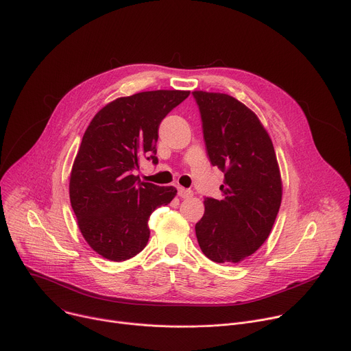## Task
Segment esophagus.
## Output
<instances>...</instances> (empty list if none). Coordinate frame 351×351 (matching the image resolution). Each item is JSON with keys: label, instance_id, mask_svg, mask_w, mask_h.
Here are the masks:
<instances>
[{"label": "esophagus", "instance_id": "obj_1", "mask_svg": "<svg viewBox=\"0 0 351 351\" xmlns=\"http://www.w3.org/2000/svg\"><path fill=\"white\" fill-rule=\"evenodd\" d=\"M178 195L180 198H190L193 195V191L189 190V189H184V187H179L178 189Z\"/></svg>", "mask_w": 351, "mask_h": 351}]
</instances>
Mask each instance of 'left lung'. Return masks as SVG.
I'll list each match as a JSON object with an SVG mask.
<instances>
[{
    "mask_svg": "<svg viewBox=\"0 0 351 351\" xmlns=\"http://www.w3.org/2000/svg\"><path fill=\"white\" fill-rule=\"evenodd\" d=\"M193 95L210 161L225 173L222 199H204V215L195 223L197 241L211 261L239 264L268 239L280 207L274 144L258 117L234 97L202 90Z\"/></svg>",
    "mask_w": 351,
    "mask_h": 351,
    "instance_id": "1",
    "label": "left lung"
}]
</instances>
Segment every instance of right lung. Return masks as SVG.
I'll return each mask as SVG.
<instances>
[{
  "label": "right lung",
  "mask_w": 351,
  "mask_h": 351,
  "mask_svg": "<svg viewBox=\"0 0 351 351\" xmlns=\"http://www.w3.org/2000/svg\"><path fill=\"white\" fill-rule=\"evenodd\" d=\"M190 91L156 90L119 97L99 110L87 126L71 179V206L79 229L97 254L125 261L145 247L148 218L172 202L178 190L140 182V160L158 162L161 121Z\"/></svg>",
  "instance_id": "obj_1"
}]
</instances>
